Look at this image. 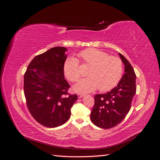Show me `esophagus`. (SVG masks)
Masks as SVG:
<instances>
[{"instance_id": "esophagus-1", "label": "esophagus", "mask_w": 160, "mask_h": 160, "mask_svg": "<svg viewBox=\"0 0 160 160\" xmlns=\"http://www.w3.org/2000/svg\"><path fill=\"white\" fill-rule=\"evenodd\" d=\"M77 96H78V98H83L84 95L82 94V93H78V94H77Z\"/></svg>"}]
</instances>
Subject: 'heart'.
I'll list each match as a JSON object with an SVG mask.
<instances>
[{
  "label": "heart",
  "mask_w": 160,
  "mask_h": 160,
  "mask_svg": "<svg viewBox=\"0 0 160 160\" xmlns=\"http://www.w3.org/2000/svg\"><path fill=\"white\" fill-rule=\"evenodd\" d=\"M79 56L83 62L91 66L88 77L82 79L73 86L79 93H88L98 89L106 91L117 85L123 74V64L119 58L109 56L108 53L96 49H88L82 51ZM63 72L66 78L77 81L81 76L79 61L76 58L67 59L64 63Z\"/></svg>",
  "instance_id": "obj_1"
}]
</instances>
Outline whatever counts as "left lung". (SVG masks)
<instances>
[{
    "instance_id": "1",
    "label": "left lung",
    "mask_w": 160,
    "mask_h": 160,
    "mask_svg": "<svg viewBox=\"0 0 160 160\" xmlns=\"http://www.w3.org/2000/svg\"><path fill=\"white\" fill-rule=\"evenodd\" d=\"M119 55L125 66V73L118 85L108 93L95 95V103L91 120L96 126L110 129L121 123L130 110L136 93V75L129 62L121 53Z\"/></svg>"
}]
</instances>
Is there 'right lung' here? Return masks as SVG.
<instances>
[{"label": "right lung", "mask_w": 160, "mask_h": 160, "mask_svg": "<svg viewBox=\"0 0 160 160\" xmlns=\"http://www.w3.org/2000/svg\"><path fill=\"white\" fill-rule=\"evenodd\" d=\"M65 47H53L36 56L24 75V93L28 111L38 123L47 128L64 124L77 95L68 93L65 77Z\"/></svg>", "instance_id": "1"}]
</instances>
